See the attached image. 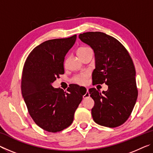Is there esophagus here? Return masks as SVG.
I'll return each instance as SVG.
<instances>
[{"mask_svg": "<svg viewBox=\"0 0 153 153\" xmlns=\"http://www.w3.org/2000/svg\"><path fill=\"white\" fill-rule=\"evenodd\" d=\"M79 91L82 93H84V95H83V98H86L89 97V93L88 92V89L87 88H81L79 89Z\"/></svg>", "mask_w": 153, "mask_h": 153, "instance_id": "1", "label": "esophagus"}]
</instances>
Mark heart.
Returning <instances> with one entry per match:
<instances>
[{"label": "heart", "mask_w": 153, "mask_h": 153, "mask_svg": "<svg viewBox=\"0 0 153 153\" xmlns=\"http://www.w3.org/2000/svg\"><path fill=\"white\" fill-rule=\"evenodd\" d=\"M89 51H92V49L90 48L87 47V46H82V47H79L77 49V54L80 58L81 56H82ZM88 76L89 74L88 73L77 74L73 77V78H72V82L79 85H85L87 83V79Z\"/></svg>", "instance_id": "obj_1"}]
</instances>
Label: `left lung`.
I'll return each mask as SVG.
<instances>
[{"label":"left lung","instance_id":"left-lung-1","mask_svg":"<svg viewBox=\"0 0 153 153\" xmlns=\"http://www.w3.org/2000/svg\"><path fill=\"white\" fill-rule=\"evenodd\" d=\"M79 39L90 45L95 54L96 68L92 72V84L108 86L100 93L89 89L94 100L92 116L98 125L116 128L130 116L138 98L136 70L130 55L116 38L100 32L80 33Z\"/></svg>","mask_w":153,"mask_h":153}]
</instances>
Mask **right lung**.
<instances>
[{
  "instance_id": "obj_1",
  "label": "right lung",
  "mask_w": 153,
  "mask_h": 153,
  "mask_svg": "<svg viewBox=\"0 0 153 153\" xmlns=\"http://www.w3.org/2000/svg\"><path fill=\"white\" fill-rule=\"evenodd\" d=\"M76 35L49 40L32 51L25 60L22 77V93L28 112L36 124L48 132H58L71 125L83 98L78 85L66 91L52 86L64 74L65 56Z\"/></svg>"
}]
</instances>
